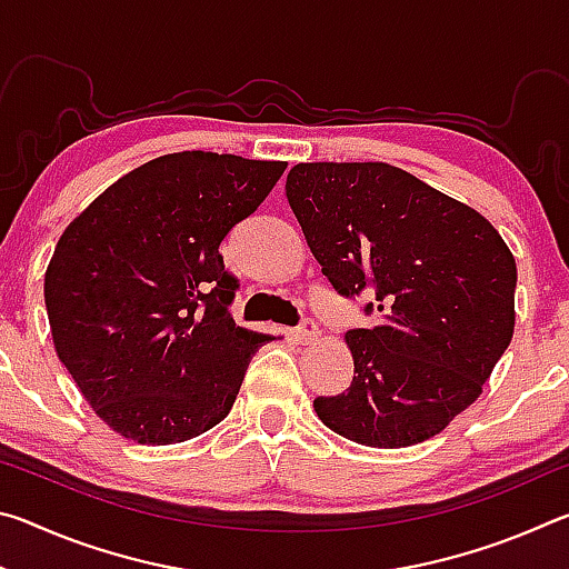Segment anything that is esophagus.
Instances as JSON below:
<instances>
[{
	"instance_id": "34e87169",
	"label": "esophagus",
	"mask_w": 569,
	"mask_h": 569,
	"mask_svg": "<svg viewBox=\"0 0 569 569\" xmlns=\"http://www.w3.org/2000/svg\"><path fill=\"white\" fill-rule=\"evenodd\" d=\"M319 336H321V331L313 321H303L301 326H298V329H293V339L298 343H311V341L319 339Z\"/></svg>"
}]
</instances>
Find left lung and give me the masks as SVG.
I'll return each instance as SVG.
<instances>
[{"label": "left lung", "mask_w": 569, "mask_h": 569, "mask_svg": "<svg viewBox=\"0 0 569 569\" xmlns=\"http://www.w3.org/2000/svg\"><path fill=\"white\" fill-rule=\"evenodd\" d=\"M286 198L336 291L373 286L381 316L343 336L351 387L316 399L319 419L377 449L445 431L512 341V250L475 208L389 162H298Z\"/></svg>", "instance_id": "8db88e82"}]
</instances>
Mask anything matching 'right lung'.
Here are the masks:
<instances>
[{
	"mask_svg": "<svg viewBox=\"0 0 569 569\" xmlns=\"http://www.w3.org/2000/svg\"><path fill=\"white\" fill-rule=\"evenodd\" d=\"M283 160L186 150L130 170L57 240L44 273L54 351L92 411L134 445H178L228 417L273 336L230 319L218 246Z\"/></svg>",
	"mask_w": 569,
	"mask_h": 569,
	"instance_id": "obj_1",
	"label": "right lung"
}]
</instances>
